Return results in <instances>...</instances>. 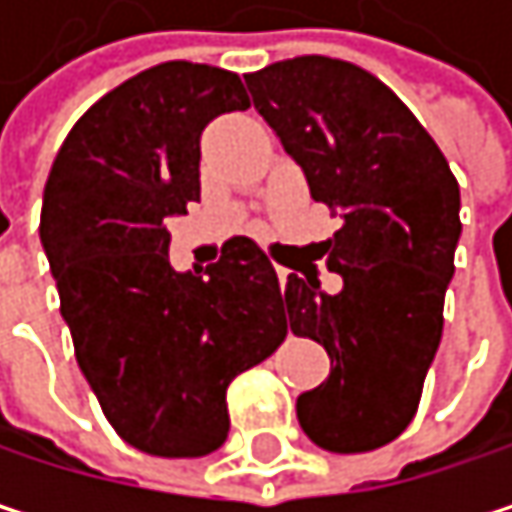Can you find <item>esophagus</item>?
<instances>
[{"label":"esophagus","instance_id":"esophagus-1","mask_svg":"<svg viewBox=\"0 0 512 512\" xmlns=\"http://www.w3.org/2000/svg\"><path fill=\"white\" fill-rule=\"evenodd\" d=\"M287 275H290V272H287V269H278V281H281V287H284V284H287Z\"/></svg>","mask_w":512,"mask_h":512}]
</instances>
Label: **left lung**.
I'll return each mask as SVG.
<instances>
[{"label": "left lung", "mask_w": 512, "mask_h": 512, "mask_svg": "<svg viewBox=\"0 0 512 512\" xmlns=\"http://www.w3.org/2000/svg\"><path fill=\"white\" fill-rule=\"evenodd\" d=\"M246 85L311 198L344 219L326 240L344 287L326 293L308 269L281 296L290 332L332 358L329 379L299 394V424L323 451H376L412 424L442 341L460 183L406 103L358 64L299 55Z\"/></svg>", "instance_id": "obj_1"}]
</instances>
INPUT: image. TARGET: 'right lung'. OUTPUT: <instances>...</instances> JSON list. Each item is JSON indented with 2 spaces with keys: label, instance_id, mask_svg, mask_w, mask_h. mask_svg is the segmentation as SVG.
Wrapping results in <instances>:
<instances>
[{
  "label": "right lung",
  "instance_id": "add662e5",
  "mask_svg": "<svg viewBox=\"0 0 512 512\" xmlns=\"http://www.w3.org/2000/svg\"><path fill=\"white\" fill-rule=\"evenodd\" d=\"M249 109L237 73L165 61L100 97L52 162L41 243L73 353L115 433L154 457L225 445L228 385L287 338L278 275L249 237L174 272L165 219L201 198V133Z\"/></svg>",
  "mask_w": 512,
  "mask_h": 512
}]
</instances>
